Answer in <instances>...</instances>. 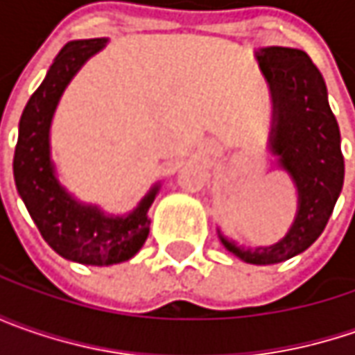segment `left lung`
Masks as SVG:
<instances>
[{
    "label": "left lung",
    "instance_id": "left-lung-1",
    "mask_svg": "<svg viewBox=\"0 0 355 355\" xmlns=\"http://www.w3.org/2000/svg\"><path fill=\"white\" fill-rule=\"evenodd\" d=\"M275 96L272 150L298 187V215L293 229L272 247L241 249L221 237L235 257L251 265L286 261L320 237L344 185L340 128L316 64L304 51L266 47L257 53Z\"/></svg>",
    "mask_w": 355,
    "mask_h": 355
}]
</instances>
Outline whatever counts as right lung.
Segmentation results:
<instances>
[{"mask_svg": "<svg viewBox=\"0 0 355 355\" xmlns=\"http://www.w3.org/2000/svg\"><path fill=\"white\" fill-rule=\"evenodd\" d=\"M106 39L71 41L61 49L25 106L13 156V175L21 199L39 233L61 257L80 265H116L140 251L150 233L148 209L157 185L124 219L104 217L96 207L78 205L57 184L49 159V126L62 90L80 64L94 55Z\"/></svg>", "mask_w": 355, "mask_h": 355, "instance_id": "1", "label": "right lung"}]
</instances>
